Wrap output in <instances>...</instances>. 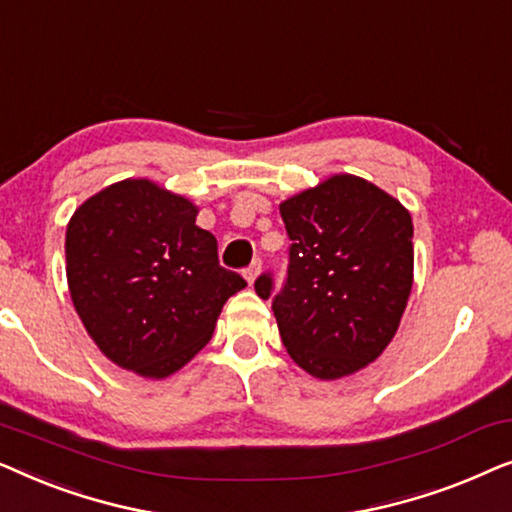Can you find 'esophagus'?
Returning <instances> with one entry per match:
<instances>
[{"label": "esophagus", "instance_id": "1", "mask_svg": "<svg viewBox=\"0 0 512 512\" xmlns=\"http://www.w3.org/2000/svg\"><path fill=\"white\" fill-rule=\"evenodd\" d=\"M258 272H261V261H254L249 265L247 270H244V279H247V284L251 286L256 282V277H258Z\"/></svg>", "mask_w": 512, "mask_h": 512}]
</instances>
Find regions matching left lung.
<instances>
[{"label": "left lung", "mask_w": 512, "mask_h": 512, "mask_svg": "<svg viewBox=\"0 0 512 512\" xmlns=\"http://www.w3.org/2000/svg\"><path fill=\"white\" fill-rule=\"evenodd\" d=\"M289 277L272 298L286 352L317 380L359 373L398 331L412 291V219L394 195L333 174L279 205ZM254 289L263 300L272 277Z\"/></svg>", "instance_id": "8db88e82"}]
</instances>
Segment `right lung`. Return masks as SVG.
Segmentation results:
<instances>
[{
	"label": "right lung",
	"mask_w": 512,
	"mask_h": 512,
	"mask_svg": "<svg viewBox=\"0 0 512 512\" xmlns=\"http://www.w3.org/2000/svg\"><path fill=\"white\" fill-rule=\"evenodd\" d=\"M198 207L149 179L116 181L72 214L65 235L74 310L100 352L163 380L212 338L230 296L247 282L219 265Z\"/></svg>",
	"instance_id": "obj_1"
}]
</instances>
